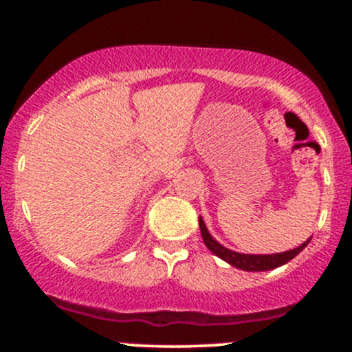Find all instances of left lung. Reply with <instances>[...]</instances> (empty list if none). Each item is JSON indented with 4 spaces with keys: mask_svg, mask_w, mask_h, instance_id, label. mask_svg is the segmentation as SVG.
<instances>
[{
    "mask_svg": "<svg viewBox=\"0 0 352 352\" xmlns=\"http://www.w3.org/2000/svg\"><path fill=\"white\" fill-rule=\"evenodd\" d=\"M199 225H200V232H201V238H204V243L207 245V248L212 252L213 254H217L218 258H221L223 261H227L232 266H235L238 270H243V272H268V270H274L278 266L288 263L289 260H293L294 256H298L305 246L309 243L305 241V243L296 246L294 250H289V252H283V253H274V254H245V253H238V252H232V250L225 248L223 245H220L218 241L208 233L207 227H205L204 220L201 217L199 218Z\"/></svg>",
    "mask_w": 352,
    "mask_h": 352,
    "instance_id": "obj_1",
    "label": "left lung"
}]
</instances>
